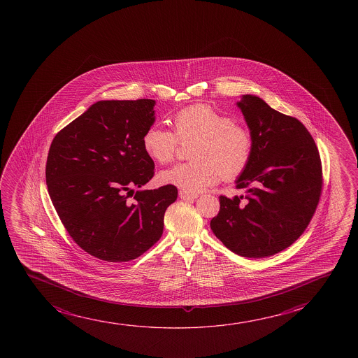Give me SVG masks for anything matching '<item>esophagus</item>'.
<instances>
[{"mask_svg": "<svg viewBox=\"0 0 358 358\" xmlns=\"http://www.w3.org/2000/svg\"><path fill=\"white\" fill-rule=\"evenodd\" d=\"M178 196H180V198L183 199V201H194V199L198 198L196 194H192V193H188V192L185 191H180Z\"/></svg>", "mask_w": 358, "mask_h": 358, "instance_id": "obj_1", "label": "esophagus"}]
</instances>
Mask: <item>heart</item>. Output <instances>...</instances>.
Here are the masks:
<instances>
[{
  "instance_id": "heart-1",
  "label": "heart",
  "mask_w": 358,
  "mask_h": 358,
  "mask_svg": "<svg viewBox=\"0 0 358 358\" xmlns=\"http://www.w3.org/2000/svg\"><path fill=\"white\" fill-rule=\"evenodd\" d=\"M175 133L152 126L143 136V149L152 160L167 164L173 160L178 138L185 142L198 139L192 157L160 173V181L182 191H203L224 180H235L245 171L253 150V141L247 128L206 103H196L177 111L173 117Z\"/></svg>"
}]
</instances>
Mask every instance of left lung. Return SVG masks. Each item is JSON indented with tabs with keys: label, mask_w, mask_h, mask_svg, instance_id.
I'll return each mask as SVG.
<instances>
[{
	"label": "left lung",
	"mask_w": 358,
	"mask_h": 358,
	"mask_svg": "<svg viewBox=\"0 0 358 358\" xmlns=\"http://www.w3.org/2000/svg\"><path fill=\"white\" fill-rule=\"evenodd\" d=\"M236 105L253 141L250 162L235 181L245 194L220 196L210 227L236 255L264 258L289 247L308 226L322 192V162L297 118L250 94Z\"/></svg>",
	"instance_id": "1"
}]
</instances>
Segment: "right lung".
Wrapping results in <instances>:
<instances>
[{
    "label": "right lung",
    "instance_id": "right-lung-1",
    "mask_svg": "<svg viewBox=\"0 0 358 358\" xmlns=\"http://www.w3.org/2000/svg\"><path fill=\"white\" fill-rule=\"evenodd\" d=\"M155 100H101L61 129L50 147L46 185L74 242L99 259H136L160 240L176 187L139 189L154 176L142 139Z\"/></svg>",
    "mask_w": 358,
    "mask_h": 358
}]
</instances>
